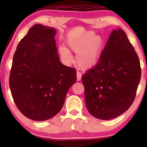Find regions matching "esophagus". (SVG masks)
<instances>
[{
  "instance_id": "34e87169",
  "label": "esophagus",
  "mask_w": 147,
  "mask_h": 147,
  "mask_svg": "<svg viewBox=\"0 0 147 147\" xmlns=\"http://www.w3.org/2000/svg\"><path fill=\"white\" fill-rule=\"evenodd\" d=\"M82 73L79 72H77V81H80L81 79H82Z\"/></svg>"
}]
</instances>
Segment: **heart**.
I'll return each mask as SVG.
<instances>
[{
  "instance_id": "heart-1",
  "label": "heart",
  "mask_w": 147,
  "mask_h": 147,
  "mask_svg": "<svg viewBox=\"0 0 147 147\" xmlns=\"http://www.w3.org/2000/svg\"><path fill=\"white\" fill-rule=\"evenodd\" d=\"M104 38L100 35H95V32L88 31L81 36L69 39L68 45L72 51L77 54L76 63L79 68L88 70L95 66L98 61L103 46ZM60 55L66 61L71 62L72 57L66 47H59Z\"/></svg>"
}]
</instances>
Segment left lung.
<instances>
[{
    "mask_svg": "<svg viewBox=\"0 0 147 147\" xmlns=\"http://www.w3.org/2000/svg\"><path fill=\"white\" fill-rule=\"evenodd\" d=\"M141 78L139 59L126 33L113 30L99 62L82 77L88 111L104 120L129 109Z\"/></svg>",
    "mask_w": 147,
    "mask_h": 147,
    "instance_id": "left-lung-1",
    "label": "left lung"
}]
</instances>
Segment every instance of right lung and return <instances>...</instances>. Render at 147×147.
Listing matches in <instances>:
<instances>
[{
  "mask_svg": "<svg viewBox=\"0 0 147 147\" xmlns=\"http://www.w3.org/2000/svg\"><path fill=\"white\" fill-rule=\"evenodd\" d=\"M55 28L36 24L18 43L13 57L9 88L18 110L25 117L45 121L63 106L77 81L75 68L61 63Z\"/></svg>",
  "mask_w": 147,
  "mask_h": 147,
  "instance_id": "right-lung-1",
  "label": "right lung"
}]
</instances>
